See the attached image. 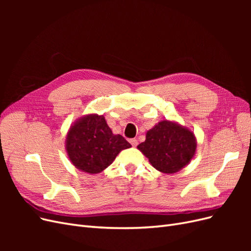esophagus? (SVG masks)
Here are the masks:
<instances>
[{
	"instance_id": "34e87169",
	"label": "esophagus",
	"mask_w": 251,
	"mask_h": 251,
	"mask_svg": "<svg viewBox=\"0 0 251 251\" xmlns=\"http://www.w3.org/2000/svg\"><path fill=\"white\" fill-rule=\"evenodd\" d=\"M130 143L132 144L133 147H136L138 144V141H137V139H135V138H133V139H130Z\"/></svg>"
}]
</instances>
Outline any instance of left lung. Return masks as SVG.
Listing matches in <instances>:
<instances>
[{"mask_svg":"<svg viewBox=\"0 0 251 251\" xmlns=\"http://www.w3.org/2000/svg\"><path fill=\"white\" fill-rule=\"evenodd\" d=\"M137 149L157 171L175 174L191 162L197 150L193 131L176 121H159L147 132L146 141Z\"/></svg>","mask_w":251,"mask_h":251,"instance_id":"left-lung-1","label":"left lung"}]
</instances>
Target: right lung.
<instances>
[{
    "instance_id": "right-lung-1",
    "label": "right lung",
    "mask_w": 251,
    "mask_h": 251,
    "mask_svg": "<svg viewBox=\"0 0 251 251\" xmlns=\"http://www.w3.org/2000/svg\"><path fill=\"white\" fill-rule=\"evenodd\" d=\"M65 147L75 168L94 175L107 169L121 151L132 146L121 135L113 134L103 115L88 114L71 125Z\"/></svg>"
}]
</instances>
